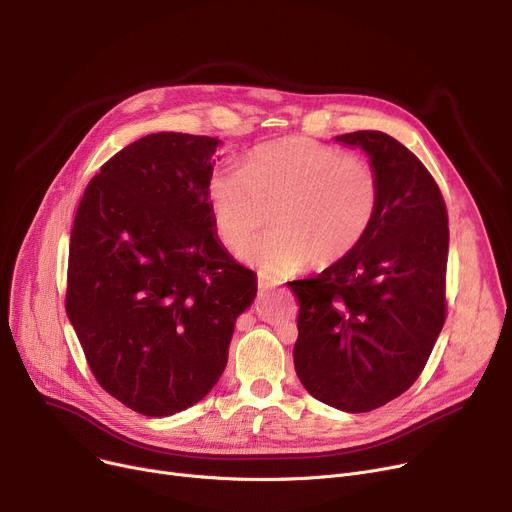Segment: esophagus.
<instances>
[{
	"mask_svg": "<svg viewBox=\"0 0 512 512\" xmlns=\"http://www.w3.org/2000/svg\"><path fill=\"white\" fill-rule=\"evenodd\" d=\"M282 282L276 280V278H270V276H259V288L265 292V290H272L276 286H280Z\"/></svg>",
	"mask_w": 512,
	"mask_h": 512,
	"instance_id": "esophagus-1",
	"label": "esophagus"
}]
</instances>
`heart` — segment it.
Returning a JSON list of instances; mask_svg holds the SVG:
<instances>
[{
    "instance_id": "b5f03b06",
    "label": "heart",
    "mask_w": 512,
    "mask_h": 512,
    "mask_svg": "<svg viewBox=\"0 0 512 512\" xmlns=\"http://www.w3.org/2000/svg\"><path fill=\"white\" fill-rule=\"evenodd\" d=\"M215 232L226 247L275 211L277 228L238 249L265 276L326 267L351 255L367 236L382 201V180L369 159L307 137L253 147L240 168L222 166L207 180Z\"/></svg>"
}]
</instances>
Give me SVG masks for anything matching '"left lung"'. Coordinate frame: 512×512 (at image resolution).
Segmentation results:
<instances>
[{
	"mask_svg": "<svg viewBox=\"0 0 512 512\" xmlns=\"http://www.w3.org/2000/svg\"><path fill=\"white\" fill-rule=\"evenodd\" d=\"M361 147L382 180V201L361 245L309 280L299 299L294 367L311 396L367 413L407 392L446 319L448 213L434 176L386 132L336 137Z\"/></svg>",
	"mask_w": 512,
	"mask_h": 512,
	"instance_id": "1",
	"label": "left lung"
}]
</instances>
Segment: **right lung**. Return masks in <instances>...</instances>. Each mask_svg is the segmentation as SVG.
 Segmentation results:
<instances>
[{"mask_svg":"<svg viewBox=\"0 0 512 512\" xmlns=\"http://www.w3.org/2000/svg\"><path fill=\"white\" fill-rule=\"evenodd\" d=\"M220 141L157 132L107 159L78 203L66 313L99 386L168 417L220 380L257 274L218 242L207 201Z\"/></svg>","mask_w":512,"mask_h":512,"instance_id":"obj_1","label":"right lung"}]
</instances>
